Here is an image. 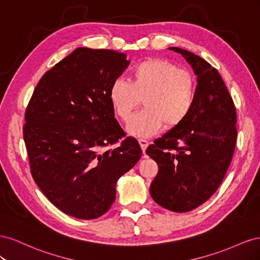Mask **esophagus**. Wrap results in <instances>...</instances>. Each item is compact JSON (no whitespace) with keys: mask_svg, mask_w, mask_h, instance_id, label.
I'll use <instances>...</instances> for the list:
<instances>
[{"mask_svg":"<svg viewBox=\"0 0 260 260\" xmlns=\"http://www.w3.org/2000/svg\"><path fill=\"white\" fill-rule=\"evenodd\" d=\"M139 143H140V145H141V148H142V152L145 153L146 148H147V146H148V142H147V141L144 140V139H139Z\"/></svg>","mask_w":260,"mask_h":260,"instance_id":"esophagus-1","label":"esophagus"}]
</instances>
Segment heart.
I'll return each mask as SVG.
<instances>
[{"label":"heart","instance_id":"1","mask_svg":"<svg viewBox=\"0 0 260 260\" xmlns=\"http://www.w3.org/2000/svg\"><path fill=\"white\" fill-rule=\"evenodd\" d=\"M196 81L192 73L174 62L148 58L139 62L130 73V82L117 78L108 91L116 115L127 121L144 102L145 109L133 116L127 131L133 137L151 138L165 125L179 127L193 111Z\"/></svg>","mask_w":260,"mask_h":260}]
</instances>
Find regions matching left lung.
<instances>
[{"instance_id": "8db88e82", "label": "left lung", "mask_w": 260, "mask_h": 260, "mask_svg": "<svg viewBox=\"0 0 260 260\" xmlns=\"http://www.w3.org/2000/svg\"><path fill=\"white\" fill-rule=\"evenodd\" d=\"M169 50L191 65L198 86L190 116L146 149L158 165L149 192L161 207L186 212L205 203L222 182L237 141V112L216 68L192 52Z\"/></svg>"}]
</instances>
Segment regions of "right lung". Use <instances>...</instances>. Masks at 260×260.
<instances>
[{
    "mask_svg": "<svg viewBox=\"0 0 260 260\" xmlns=\"http://www.w3.org/2000/svg\"><path fill=\"white\" fill-rule=\"evenodd\" d=\"M129 62L124 53L78 48L43 75L31 96L23 125L31 175L66 215H104L118 179L142 156L131 137L103 149L124 137L108 91Z\"/></svg>",
    "mask_w": 260,
    "mask_h": 260,
    "instance_id": "add662e5",
    "label": "right lung"
}]
</instances>
